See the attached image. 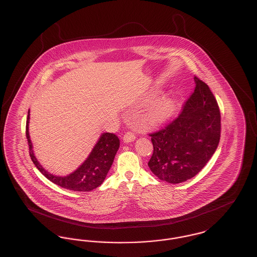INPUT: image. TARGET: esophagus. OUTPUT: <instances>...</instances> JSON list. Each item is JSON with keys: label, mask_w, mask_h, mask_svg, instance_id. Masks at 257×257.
I'll use <instances>...</instances> for the list:
<instances>
[{"label": "esophagus", "mask_w": 257, "mask_h": 257, "mask_svg": "<svg viewBox=\"0 0 257 257\" xmlns=\"http://www.w3.org/2000/svg\"><path fill=\"white\" fill-rule=\"evenodd\" d=\"M135 139H136V136L133 131H127L125 135L123 136V141L124 143H130V142H133Z\"/></svg>", "instance_id": "34e87169"}]
</instances>
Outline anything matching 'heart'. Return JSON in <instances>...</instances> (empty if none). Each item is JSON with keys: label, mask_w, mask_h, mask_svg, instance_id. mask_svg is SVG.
I'll return each mask as SVG.
<instances>
[{"label": "heart", "mask_w": 257, "mask_h": 257, "mask_svg": "<svg viewBox=\"0 0 257 257\" xmlns=\"http://www.w3.org/2000/svg\"><path fill=\"white\" fill-rule=\"evenodd\" d=\"M153 99H151V102ZM177 109V102L173 98H161L147 111V120L152 125L166 122L174 114Z\"/></svg>", "instance_id": "obj_1"}]
</instances>
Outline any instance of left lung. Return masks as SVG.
Returning <instances> with one entry per match:
<instances>
[{
	"mask_svg": "<svg viewBox=\"0 0 257 257\" xmlns=\"http://www.w3.org/2000/svg\"><path fill=\"white\" fill-rule=\"evenodd\" d=\"M194 92L180 113L150 133L153 154L148 167L159 179L177 184L193 178L215 153L220 138V111L207 84L195 77Z\"/></svg>",
	"mask_w": 257,
	"mask_h": 257,
	"instance_id": "8db88e82",
	"label": "left lung"
}]
</instances>
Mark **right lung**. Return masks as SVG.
I'll return each mask as SVG.
<instances>
[{
  "label": "right lung",
  "instance_id": "obj_1",
  "mask_svg": "<svg viewBox=\"0 0 257 257\" xmlns=\"http://www.w3.org/2000/svg\"><path fill=\"white\" fill-rule=\"evenodd\" d=\"M29 119L30 110L26 123V137L28 139L30 157L40 171L47 179L61 188L68 189L76 192H89L96 189L104 179L108 171H110L111 164L119 147V139L113 133H104L100 137L97 144L92 149L88 158L84 164L73 173L68 176L61 177L55 176L45 171L37 162L32 149V143L29 136Z\"/></svg>",
  "mask_w": 257,
  "mask_h": 257
}]
</instances>
